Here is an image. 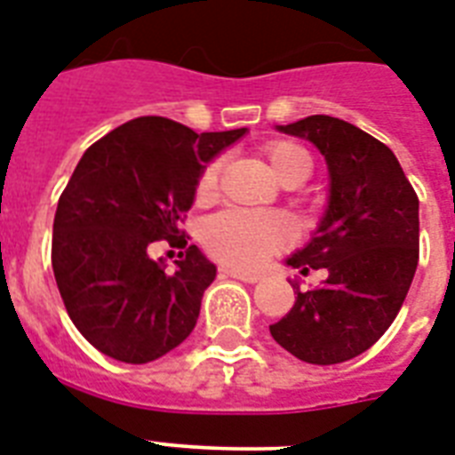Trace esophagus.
<instances>
[{
  "mask_svg": "<svg viewBox=\"0 0 455 455\" xmlns=\"http://www.w3.org/2000/svg\"><path fill=\"white\" fill-rule=\"evenodd\" d=\"M221 273H224V275H231V278L235 280H243V283H257V280H261L259 273H247L240 271V268H221Z\"/></svg>",
  "mask_w": 455,
  "mask_h": 455,
  "instance_id": "esophagus-1",
  "label": "esophagus"
}]
</instances>
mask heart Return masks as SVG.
Masks as SVG:
<instances>
[{
	"instance_id": "b5f03b06",
	"label": "heart",
	"mask_w": 455,
	"mask_h": 455,
	"mask_svg": "<svg viewBox=\"0 0 455 455\" xmlns=\"http://www.w3.org/2000/svg\"><path fill=\"white\" fill-rule=\"evenodd\" d=\"M264 156L271 165L273 175L285 187H299L311 177L313 161L301 144L291 140H273L264 147ZM220 161L203 165L196 180L194 196L198 203H210L220 187ZM291 228L283 217L268 212H247V210H227L203 228V243L215 259L234 266L240 271L259 268L271 254L290 245Z\"/></svg>"
}]
</instances>
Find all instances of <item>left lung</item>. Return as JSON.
<instances>
[{"label":"left lung","mask_w":455,"mask_h":455,"mask_svg":"<svg viewBox=\"0 0 455 455\" xmlns=\"http://www.w3.org/2000/svg\"><path fill=\"white\" fill-rule=\"evenodd\" d=\"M278 131L311 140L330 168V205L311 243L287 266L324 268L271 336L311 364H339L371 348L400 313L419 266V196L386 144L334 116Z\"/></svg>","instance_id":"8db88e82"}]
</instances>
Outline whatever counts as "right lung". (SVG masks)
Wrapping results in <instances>:
<instances>
[{
	"mask_svg": "<svg viewBox=\"0 0 455 455\" xmlns=\"http://www.w3.org/2000/svg\"><path fill=\"white\" fill-rule=\"evenodd\" d=\"M243 135L140 116L81 156L55 210L51 261L68 315L100 353L144 364L191 334L217 268L180 227L203 165ZM158 239L180 247L172 274L148 257Z\"/></svg>",
	"mask_w": 455,
	"mask_h": 455,
	"instance_id": "1",
	"label": "right lung"
}]
</instances>
